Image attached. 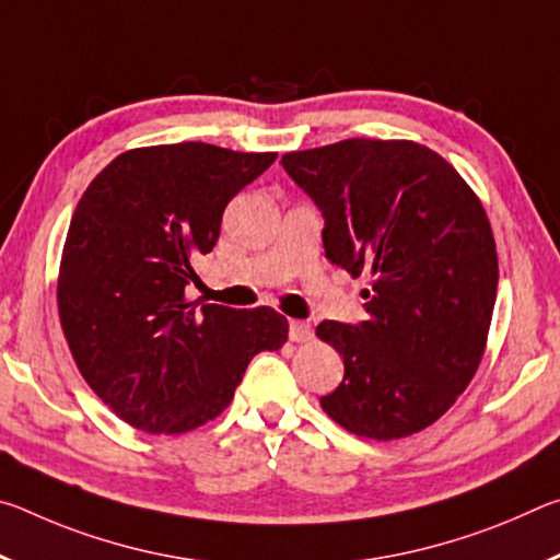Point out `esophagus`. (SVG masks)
Returning a JSON list of instances; mask_svg holds the SVG:
<instances>
[{
  "label": "esophagus",
  "mask_w": 560,
  "mask_h": 560,
  "mask_svg": "<svg viewBox=\"0 0 560 560\" xmlns=\"http://www.w3.org/2000/svg\"><path fill=\"white\" fill-rule=\"evenodd\" d=\"M289 338L296 340V343H306V340L314 338V328H311L308 320H291Z\"/></svg>",
  "instance_id": "obj_1"
}]
</instances>
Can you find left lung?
<instances>
[{
  "label": "left lung",
  "instance_id": "8db88e82",
  "mask_svg": "<svg viewBox=\"0 0 560 560\" xmlns=\"http://www.w3.org/2000/svg\"><path fill=\"white\" fill-rule=\"evenodd\" d=\"M281 165L324 214L330 264L371 277L368 320L316 328L346 365L320 407L368 440L430 428L477 373L497 301V244L479 197L412 140L350 138Z\"/></svg>",
  "mask_w": 560,
  "mask_h": 560
}]
</instances>
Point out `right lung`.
Wrapping results in <instances>:
<instances>
[{
    "instance_id": "add662e5",
    "label": "right lung",
    "mask_w": 560,
    "mask_h": 560,
    "mask_svg": "<svg viewBox=\"0 0 560 560\" xmlns=\"http://www.w3.org/2000/svg\"><path fill=\"white\" fill-rule=\"evenodd\" d=\"M273 160L207 143L136 148L75 205L56 289L61 328L83 381L136 430L183 434L214 420L249 360L287 343V318L269 306L185 293L224 207Z\"/></svg>"
}]
</instances>
